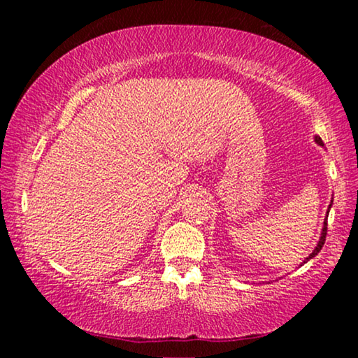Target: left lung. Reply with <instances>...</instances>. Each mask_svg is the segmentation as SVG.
<instances>
[{
    "mask_svg": "<svg viewBox=\"0 0 358 358\" xmlns=\"http://www.w3.org/2000/svg\"><path fill=\"white\" fill-rule=\"evenodd\" d=\"M316 142H317L319 145H324L322 138H320V137H316ZM330 207H331V203H330ZM330 207H329V208H330ZM327 216H329V211H327ZM325 237H327V217H325V221H324V229H322V234H320V238H319V243H317V246H316V250H314V251L310 254V256L306 257L305 262H308V260L313 259L314 256H317V252H319L320 250H322V246H324V243H325ZM305 262H303V264H305Z\"/></svg>",
    "mask_w": 358,
    "mask_h": 358,
    "instance_id": "obj_1",
    "label": "left lung"
}]
</instances>
